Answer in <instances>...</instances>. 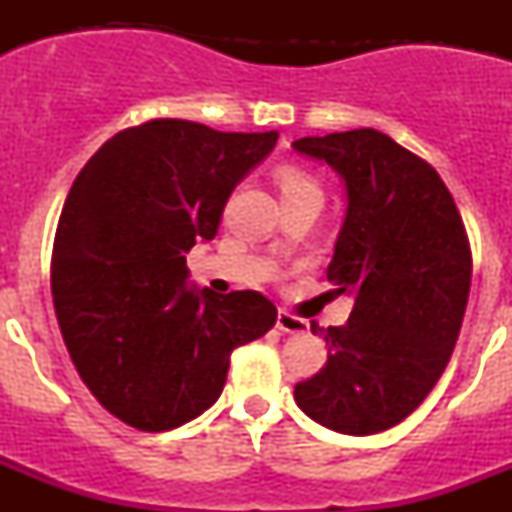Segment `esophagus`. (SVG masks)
I'll list each match as a JSON object with an SVG mask.
<instances>
[{"label": "esophagus", "mask_w": 512, "mask_h": 512, "mask_svg": "<svg viewBox=\"0 0 512 512\" xmlns=\"http://www.w3.org/2000/svg\"><path fill=\"white\" fill-rule=\"evenodd\" d=\"M277 328L282 330V333H287V336H302V333H307V328H310V325H307V320L292 315V312L279 310Z\"/></svg>", "instance_id": "obj_1"}]
</instances>
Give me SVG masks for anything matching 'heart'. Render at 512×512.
Wrapping results in <instances>:
<instances>
[{"mask_svg": "<svg viewBox=\"0 0 512 512\" xmlns=\"http://www.w3.org/2000/svg\"><path fill=\"white\" fill-rule=\"evenodd\" d=\"M277 184L282 197H287V194H320L315 179L307 176L305 171L292 169V166H284V169L277 171Z\"/></svg>", "mask_w": 512, "mask_h": 512, "instance_id": "1", "label": "heart"}]
</instances>
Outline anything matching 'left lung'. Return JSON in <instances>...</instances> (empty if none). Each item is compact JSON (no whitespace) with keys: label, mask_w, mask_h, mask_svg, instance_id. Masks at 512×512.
<instances>
[{"label":"left lung","mask_w":512,"mask_h":512,"mask_svg":"<svg viewBox=\"0 0 512 512\" xmlns=\"http://www.w3.org/2000/svg\"><path fill=\"white\" fill-rule=\"evenodd\" d=\"M292 148L343 179L328 282L354 295L346 325H310L328 361L295 400L330 431L372 436L408 418L449 364L472 284L467 230L436 169L390 135L359 128Z\"/></svg>","instance_id":"obj_1"}]
</instances>
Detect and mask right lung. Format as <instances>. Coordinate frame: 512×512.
<instances>
[{
    "mask_svg": "<svg viewBox=\"0 0 512 512\" xmlns=\"http://www.w3.org/2000/svg\"><path fill=\"white\" fill-rule=\"evenodd\" d=\"M277 138L151 120L76 176L53 241V307L76 372L122 423L158 433L202 415L233 348L277 323L261 292L189 284L184 256L215 238L230 192Z\"/></svg>",
    "mask_w": 512,
    "mask_h": 512,
    "instance_id": "add662e5",
    "label": "right lung"
}]
</instances>
